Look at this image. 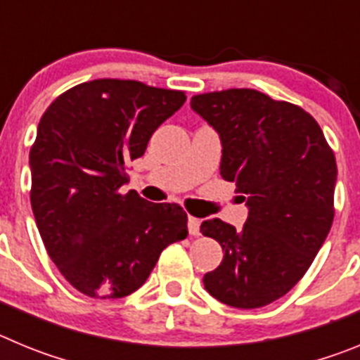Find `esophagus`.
<instances>
[{
	"label": "esophagus",
	"mask_w": 360,
	"mask_h": 360,
	"mask_svg": "<svg viewBox=\"0 0 360 360\" xmlns=\"http://www.w3.org/2000/svg\"><path fill=\"white\" fill-rule=\"evenodd\" d=\"M187 229H189L191 236H200V219L195 216H189L187 219Z\"/></svg>",
	"instance_id": "esophagus-1"
}]
</instances>
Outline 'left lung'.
I'll return each instance as SVG.
<instances>
[{
	"label": "left lung",
	"instance_id": "left-lung-1",
	"mask_svg": "<svg viewBox=\"0 0 360 360\" xmlns=\"http://www.w3.org/2000/svg\"><path fill=\"white\" fill-rule=\"evenodd\" d=\"M191 108L218 131L219 174L249 207L241 231L218 218L200 227L224 249L203 287L229 307H265L303 278L328 236L335 157L310 113L262 91L195 95Z\"/></svg>",
	"mask_w": 360,
	"mask_h": 360
}]
</instances>
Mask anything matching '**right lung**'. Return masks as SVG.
Here are the masks:
<instances>
[{
    "label": "right lung",
    "instance_id": "add662e5",
    "mask_svg": "<svg viewBox=\"0 0 360 360\" xmlns=\"http://www.w3.org/2000/svg\"><path fill=\"white\" fill-rule=\"evenodd\" d=\"M184 103V91L95 79L59 95L41 117L30 149L32 211L49 256L84 295L133 294L162 250L186 240L178 203L120 193L128 162Z\"/></svg>",
    "mask_w": 360,
    "mask_h": 360
}]
</instances>
